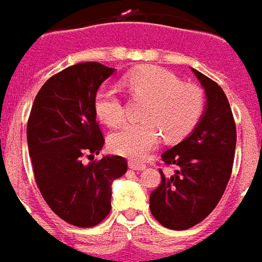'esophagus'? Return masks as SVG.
<instances>
[{
    "instance_id": "esophagus-1",
    "label": "esophagus",
    "mask_w": 262,
    "mask_h": 262,
    "mask_svg": "<svg viewBox=\"0 0 262 262\" xmlns=\"http://www.w3.org/2000/svg\"><path fill=\"white\" fill-rule=\"evenodd\" d=\"M128 166H129V169L133 170H144L145 169V164H142V162H135V161H131V162H128Z\"/></svg>"
}]
</instances>
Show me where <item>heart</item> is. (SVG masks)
<instances>
[{"mask_svg":"<svg viewBox=\"0 0 262 262\" xmlns=\"http://www.w3.org/2000/svg\"><path fill=\"white\" fill-rule=\"evenodd\" d=\"M122 83L134 96L148 98L142 110L145 121L127 124L113 133L108 146L117 155L141 159L157 148L161 133L168 141H179L192 133L205 111V93L199 86L182 83L173 73L158 66H142L128 73ZM94 110L101 121L116 127L124 121V105L117 90L98 89Z\"/></svg>","mask_w":262,"mask_h":262,"instance_id":"heart-1","label":"heart"}]
</instances>
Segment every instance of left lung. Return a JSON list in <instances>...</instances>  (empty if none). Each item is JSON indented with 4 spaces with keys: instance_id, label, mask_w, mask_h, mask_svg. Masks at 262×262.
Listing matches in <instances>:
<instances>
[{
    "instance_id": "obj_1",
    "label": "left lung",
    "mask_w": 262,
    "mask_h": 262,
    "mask_svg": "<svg viewBox=\"0 0 262 262\" xmlns=\"http://www.w3.org/2000/svg\"><path fill=\"white\" fill-rule=\"evenodd\" d=\"M205 89L203 116L189 137L162 154L176 166L162 170L161 183L149 196L152 216L166 229L186 230L210 214L229 183L235 152V124L229 100L216 81L192 68Z\"/></svg>"
}]
</instances>
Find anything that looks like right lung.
<instances>
[{"instance_id":"right-lung-1","label":"right lung","mask_w":262,"mask_h":262,"mask_svg":"<svg viewBox=\"0 0 262 262\" xmlns=\"http://www.w3.org/2000/svg\"><path fill=\"white\" fill-rule=\"evenodd\" d=\"M116 69L77 63L52 76L39 90L28 120L27 138L33 173L45 202L77 227H93L111 210V185L127 172V161L104 155L84 165L104 145L96 121L98 87Z\"/></svg>"}]
</instances>
